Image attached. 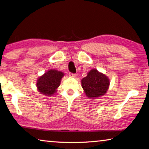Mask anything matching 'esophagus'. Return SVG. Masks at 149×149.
Instances as JSON below:
<instances>
[{
    "instance_id": "1",
    "label": "esophagus",
    "mask_w": 149,
    "mask_h": 149,
    "mask_svg": "<svg viewBox=\"0 0 149 149\" xmlns=\"http://www.w3.org/2000/svg\"><path fill=\"white\" fill-rule=\"evenodd\" d=\"M69 75L70 77H75L76 76V74H73V73H69Z\"/></svg>"
}]
</instances>
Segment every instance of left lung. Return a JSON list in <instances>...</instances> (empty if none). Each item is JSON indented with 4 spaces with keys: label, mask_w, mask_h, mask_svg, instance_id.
I'll use <instances>...</instances> for the list:
<instances>
[{
    "label": "left lung",
    "mask_w": 149,
    "mask_h": 149,
    "mask_svg": "<svg viewBox=\"0 0 149 149\" xmlns=\"http://www.w3.org/2000/svg\"><path fill=\"white\" fill-rule=\"evenodd\" d=\"M81 86L88 98H98L106 93L109 86V80L106 75L93 69L81 80Z\"/></svg>",
    "instance_id": "obj_1"
}]
</instances>
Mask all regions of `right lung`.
<instances>
[{
    "mask_svg": "<svg viewBox=\"0 0 149 149\" xmlns=\"http://www.w3.org/2000/svg\"><path fill=\"white\" fill-rule=\"evenodd\" d=\"M64 76L62 72L55 70H49L37 81V88L40 93L46 96H51L55 93L61 84V80Z\"/></svg>",
    "mask_w": 149,
    "mask_h": 149,
    "instance_id": "obj_1",
    "label": "right lung"
}]
</instances>
